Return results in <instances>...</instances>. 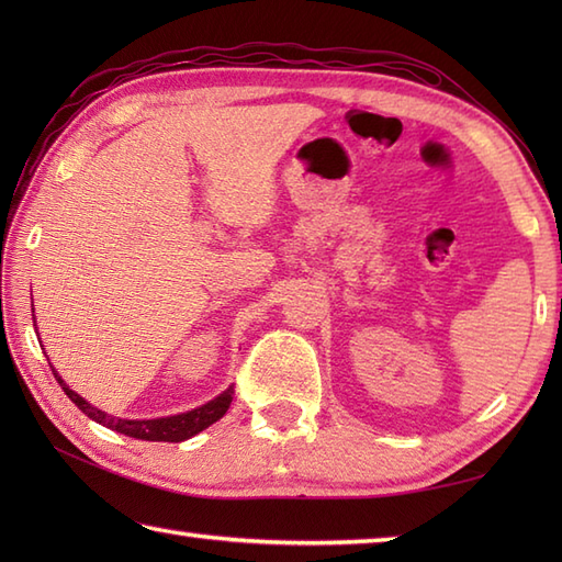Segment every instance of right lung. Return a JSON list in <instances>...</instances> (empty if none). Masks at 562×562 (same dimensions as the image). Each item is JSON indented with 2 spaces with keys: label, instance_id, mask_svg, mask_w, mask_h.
Segmentation results:
<instances>
[{
  "label": "right lung",
  "instance_id": "add662e5",
  "mask_svg": "<svg viewBox=\"0 0 562 562\" xmlns=\"http://www.w3.org/2000/svg\"><path fill=\"white\" fill-rule=\"evenodd\" d=\"M55 374V369H53ZM57 379V384L63 386V391L67 393V398L77 405V408L89 415L91 420H97L99 425L115 429V432L135 437V439H147V441H183L190 439L193 435L202 432V429L210 427L212 423H217L220 417L229 411L232 405V396H234V386L226 389L224 393H220L217 398L200 405V408L190 411V413H181V415H171V417H157V420H123V417H113L109 413H103L99 408H93L91 403L83 401L79 393L71 391L63 379Z\"/></svg>",
  "mask_w": 562,
  "mask_h": 562
}]
</instances>
